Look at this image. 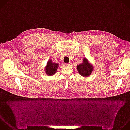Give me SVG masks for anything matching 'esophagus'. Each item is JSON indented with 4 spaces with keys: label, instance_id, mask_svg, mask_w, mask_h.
I'll return each instance as SVG.
<instances>
[{
    "label": "esophagus",
    "instance_id": "1",
    "mask_svg": "<svg viewBox=\"0 0 130 130\" xmlns=\"http://www.w3.org/2000/svg\"><path fill=\"white\" fill-rule=\"evenodd\" d=\"M65 65H66V66H70L71 65V63H66V64H65Z\"/></svg>",
    "mask_w": 130,
    "mask_h": 130
}]
</instances>
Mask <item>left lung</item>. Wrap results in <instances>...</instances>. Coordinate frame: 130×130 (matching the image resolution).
I'll return each mask as SVG.
<instances>
[{"label": "left lung", "mask_w": 130, "mask_h": 130, "mask_svg": "<svg viewBox=\"0 0 130 130\" xmlns=\"http://www.w3.org/2000/svg\"><path fill=\"white\" fill-rule=\"evenodd\" d=\"M77 68L80 75L84 77L89 76L94 69L93 66L88 62L86 58H84L83 63L77 65Z\"/></svg>", "instance_id": "obj_1"}]
</instances>
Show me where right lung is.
<instances>
[{
	"mask_svg": "<svg viewBox=\"0 0 130 130\" xmlns=\"http://www.w3.org/2000/svg\"><path fill=\"white\" fill-rule=\"evenodd\" d=\"M58 67V64L53 63L51 60H49L48 61L47 65L45 68V71L46 72V73L47 74V75L51 76L54 75L57 71Z\"/></svg>",
	"mask_w": 130,
	"mask_h": 130,
	"instance_id": "1",
	"label": "right lung"
}]
</instances>
